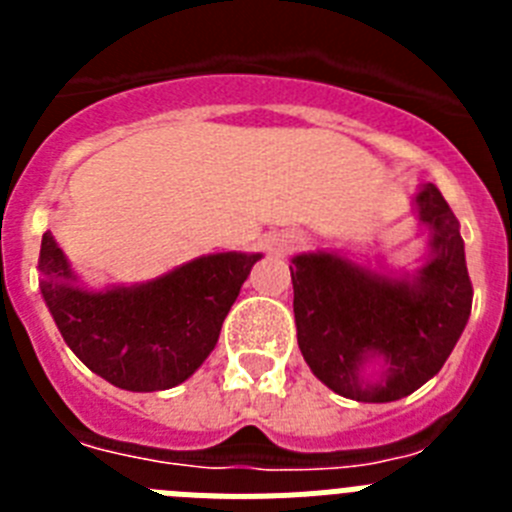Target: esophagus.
I'll list each match as a JSON object with an SVG mask.
<instances>
[{
  "label": "esophagus",
  "instance_id": "34e87169",
  "mask_svg": "<svg viewBox=\"0 0 512 512\" xmlns=\"http://www.w3.org/2000/svg\"><path fill=\"white\" fill-rule=\"evenodd\" d=\"M302 246V235L295 230H282V233L266 235V248L271 253H279V256H287V253L297 251Z\"/></svg>",
  "mask_w": 512,
  "mask_h": 512
}]
</instances>
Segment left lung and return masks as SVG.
I'll return each mask as SVG.
<instances>
[{
    "instance_id": "obj_1",
    "label": "left lung",
    "mask_w": 512,
    "mask_h": 512,
    "mask_svg": "<svg viewBox=\"0 0 512 512\" xmlns=\"http://www.w3.org/2000/svg\"><path fill=\"white\" fill-rule=\"evenodd\" d=\"M431 230V259L418 277H384L336 253L292 259L297 343L312 374L359 402L408 397L441 372L472 312L459 220L436 184L415 197ZM383 359V379L366 383L360 369Z\"/></svg>"
}]
</instances>
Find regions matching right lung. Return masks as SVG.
<instances>
[{
  "instance_id": "1",
  "label": "right lung",
  "mask_w": 512,
  "mask_h": 512,
  "mask_svg": "<svg viewBox=\"0 0 512 512\" xmlns=\"http://www.w3.org/2000/svg\"><path fill=\"white\" fill-rule=\"evenodd\" d=\"M261 253H212L138 287L89 292L74 284L51 233L40 243V292L63 341L120 390L158 392L192 377Z\"/></svg>"
}]
</instances>
